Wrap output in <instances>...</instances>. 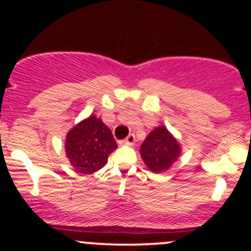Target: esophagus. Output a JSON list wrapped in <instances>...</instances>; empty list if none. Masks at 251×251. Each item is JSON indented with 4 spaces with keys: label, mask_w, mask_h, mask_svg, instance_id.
Wrapping results in <instances>:
<instances>
[{
    "label": "esophagus",
    "mask_w": 251,
    "mask_h": 251,
    "mask_svg": "<svg viewBox=\"0 0 251 251\" xmlns=\"http://www.w3.org/2000/svg\"><path fill=\"white\" fill-rule=\"evenodd\" d=\"M134 143H135V135L134 134H129L126 139H124L120 142V144H124V145H128V146L133 145Z\"/></svg>",
    "instance_id": "1"
}]
</instances>
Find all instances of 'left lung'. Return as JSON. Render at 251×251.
Wrapping results in <instances>:
<instances>
[{"mask_svg":"<svg viewBox=\"0 0 251 251\" xmlns=\"http://www.w3.org/2000/svg\"><path fill=\"white\" fill-rule=\"evenodd\" d=\"M180 153L179 143L165 126H159L150 132L140 146L144 163L154 174L168 171Z\"/></svg>","mask_w":251,"mask_h":251,"instance_id":"1","label":"left lung"}]
</instances>
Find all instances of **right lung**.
Segmentation results:
<instances>
[{
  "label": "right lung",
  "mask_w": 251,
  "mask_h": 251,
  "mask_svg": "<svg viewBox=\"0 0 251 251\" xmlns=\"http://www.w3.org/2000/svg\"><path fill=\"white\" fill-rule=\"evenodd\" d=\"M118 148L113 134L100 118L89 116L67 133L66 157L77 174L91 175L102 169Z\"/></svg>",
  "instance_id": "obj_1"
}]
</instances>
